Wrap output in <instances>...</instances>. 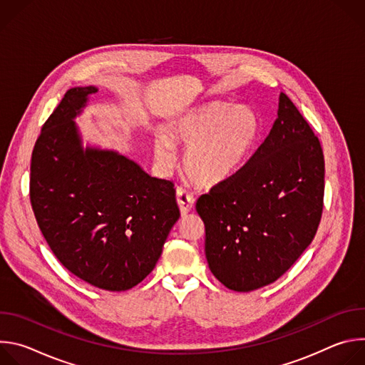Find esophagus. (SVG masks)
<instances>
[{
  "label": "esophagus",
  "instance_id": "obj_1",
  "mask_svg": "<svg viewBox=\"0 0 365 365\" xmlns=\"http://www.w3.org/2000/svg\"><path fill=\"white\" fill-rule=\"evenodd\" d=\"M176 200H178L182 215H186L187 212H190L193 205H195V197L185 187L176 189Z\"/></svg>",
  "mask_w": 365,
  "mask_h": 365
}]
</instances>
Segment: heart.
Here are the masks:
<instances>
[{
    "label": "heart",
    "mask_w": 365,
    "mask_h": 365,
    "mask_svg": "<svg viewBox=\"0 0 365 365\" xmlns=\"http://www.w3.org/2000/svg\"><path fill=\"white\" fill-rule=\"evenodd\" d=\"M259 133L262 124L251 108L207 103L170 123L166 134L154 137V159L162 168H172L175 145L183 147L186 179L199 187H214L242 168Z\"/></svg>",
    "instance_id": "obj_1"
}]
</instances>
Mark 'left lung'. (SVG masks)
Masks as SVG:
<instances>
[{"label": "left lung", "instance_id": "left-lung-1", "mask_svg": "<svg viewBox=\"0 0 365 365\" xmlns=\"http://www.w3.org/2000/svg\"><path fill=\"white\" fill-rule=\"evenodd\" d=\"M324 178L319 138L280 92L277 120L266 140L231 179L196 202L212 274L235 292L282 277L318 231Z\"/></svg>", "mask_w": 365, "mask_h": 365}]
</instances>
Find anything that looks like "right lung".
Instances as JSON below:
<instances>
[{"mask_svg":"<svg viewBox=\"0 0 365 365\" xmlns=\"http://www.w3.org/2000/svg\"><path fill=\"white\" fill-rule=\"evenodd\" d=\"M95 86L72 88L41 127L30 165V202L59 262L110 292L137 286L180 217L175 185L124 155L82 148L73 118Z\"/></svg>","mask_w":365,"mask_h":365,"instance_id":"1","label":"right lung"}]
</instances>
